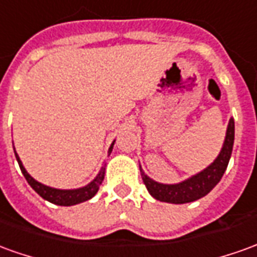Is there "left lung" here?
<instances>
[{
    "label": "left lung",
    "instance_id": "1",
    "mask_svg": "<svg viewBox=\"0 0 257 257\" xmlns=\"http://www.w3.org/2000/svg\"><path fill=\"white\" fill-rule=\"evenodd\" d=\"M234 119L231 118L228 128H227L225 141H224V145H222V149L220 154H218V157L206 170L199 172L196 175H193L192 178L186 179L181 184H159V182L149 178L146 174L141 170L142 179L146 185L149 193L160 202L175 204L189 203V202H193V200H197L200 197L206 196L220 182L222 174L227 170L229 157H231V153H232V146H234Z\"/></svg>",
    "mask_w": 257,
    "mask_h": 257
}]
</instances>
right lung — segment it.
Instances as JSON below:
<instances>
[{
  "label": "right lung",
  "mask_w": 257,
  "mask_h": 257,
  "mask_svg": "<svg viewBox=\"0 0 257 257\" xmlns=\"http://www.w3.org/2000/svg\"><path fill=\"white\" fill-rule=\"evenodd\" d=\"M112 146L114 143L111 145L110 150H108V154L112 152ZM16 160L19 163V167H21V171L25 175V178L29 182V185L35 189L39 195H40L43 199H46L48 202H51L54 204H58V206H73V204L82 203V202H86L91 197L94 196L97 193L100 185L103 182L104 174H105V168H101V171L98 172V175L96 178L91 181L90 184L86 185L83 188H79V189H72V191H62V189H54V188H50V186H46V185L37 182L36 179H33L28 174V171L25 170V167L22 166V161L18 157V154L15 153Z\"/></svg>",
  "instance_id": "right-lung-1"
}]
</instances>
